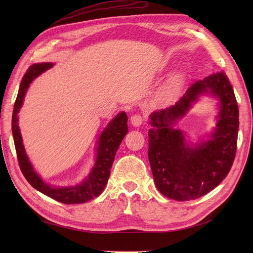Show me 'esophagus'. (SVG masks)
<instances>
[{
	"instance_id": "1",
	"label": "esophagus",
	"mask_w": 253,
	"mask_h": 253,
	"mask_svg": "<svg viewBox=\"0 0 253 253\" xmlns=\"http://www.w3.org/2000/svg\"><path fill=\"white\" fill-rule=\"evenodd\" d=\"M143 121H144L143 116H142V115H140V114H135V115H133V116L131 117V124L134 126H141Z\"/></svg>"
}]
</instances>
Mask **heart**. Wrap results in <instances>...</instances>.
I'll return each mask as SVG.
<instances>
[{
    "instance_id": "obj_1",
    "label": "heart",
    "mask_w": 253,
    "mask_h": 253,
    "mask_svg": "<svg viewBox=\"0 0 253 253\" xmlns=\"http://www.w3.org/2000/svg\"><path fill=\"white\" fill-rule=\"evenodd\" d=\"M179 83H180V78H176V79H174L173 81H172V83H171V85L169 86V88H168L165 93H170V91H172L174 88H176V86L177 85H179Z\"/></svg>"
}]
</instances>
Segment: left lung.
<instances>
[{
  "label": "left lung",
  "mask_w": 253,
  "mask_h": 253,
  "mask_svg": "<svg viewBox=\"0 0 253 253\" xmlns=\"http://www.w3.org/2000/svg\"><path fill=\"white\" fill-rule=\"evenodd\" d=\"M203 93L219 99L218 124L210 140L190 147L175 124ZM150 124L149 162L160 193L178 202L196 200L225 179L236 153L239 106L224 72L193 83L174 105L152 113Z\"/></svg>",
  "instance_id": "obj_1"
}]
</instances>
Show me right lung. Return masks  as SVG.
I'll return each instance as SVG.
<instances>
[{"label":"right lung","mask_w":253,"mask_h":253,"mask_svg":"<svg viewBox=\"0 0 253 253\" xmlns=\"http://www.w3.org/2000/svg\"><path fill=\"white\" fill-rule=\"evenodd\" d=\"M52 65V63L48 62L33 64L28 68L25 75L23 76L19 94L17 96L16 102H14L12 112L11 126L14 147H16L17 151L20 169L26 180L36 190L62 204H83L100 195L105 188V185L108 183L115 155H116V152L122 139L125 138V136L127 133V116L125 112L119 113L104 128V131L101 133L98 140L95 165L87 177L81 183L71 187H52L47 185L36 173L26 155L18 126V113L23 104V100H24V96L27 88L29 87V84L38 76L49 70Z\"/></svg>","instance_id":"obj_1"}]
</instances>
